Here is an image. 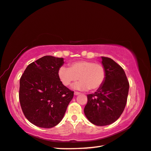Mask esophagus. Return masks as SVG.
Instances as JSON below:
<instances>
[{
  "label": "esophagus",
  "mask_w": 151,
  "mask_h": 151,
  "mask_svg": "<svg viewBox=\"0 0 151 151\" xmlns=\"http://www.w3.org/2000/svg\"><path fill=\"white\" fill-rule=\"evenodd\" d=\"M81 93H79V92H75V95H80Z\"/></svg>",
  "instance_id": "34e87169"
}]
</instances>
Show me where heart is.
Masks as SVG:
<instances>
[{
	"label": "heart",
	"instance_id": "1",
	"mask_svg": "<svg viewBox=\"0 0 151 151\" xmlns=\"http://www.w3.org/2000/svg\"><path fill=\"white\" fill-rule=\"evenodd\" d=\"M59 80L68 87L78 79L79 82L73 85L75 89L85 91L97 90L104 84L106 77L104 66L99 63L89 60H79L70 64V68L62 66L58 71Z\"/></svg>",
	"mask_w": 151,
	"mask_h": 151
}]
</instances>
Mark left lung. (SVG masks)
<instances>
[{
	"mask_svg": "<svg viewBox=\"0 0 151 151\" xmlns=\"http://www.w3.org/2000/svg\"><path fill=\"white\" fill-rule=\"evenodd\" d=\"M106 70L104 84L95 93L87 95L84 113L88 121L96 126L114 123L125 108L129 83L124 69L113 60L101 56Z\"/></svg>",
	"mask_w": 151,
	"mask_h": 151,
	"instance_id": "obj_1",
	"label": "left lung"
}]
</instances>
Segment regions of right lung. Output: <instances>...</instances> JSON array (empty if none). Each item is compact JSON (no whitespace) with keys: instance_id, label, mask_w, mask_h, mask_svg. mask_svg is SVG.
Instances as JSON below:
<instances>
[{"instance_id":"right-lung-1","label":"right lung","mask_w":151,"mask_h":151,"mask_svg":"<svg viewBox=\"0 0 151 151\" xmlns=\"http://www.w3.org/2000/svg\"><path fill=\"white\" fill-rule=\"evenodd\" d=\"M63 58L45 56L29 64L20 78L19 101L31 123L50 128L60 122L74 91L59 80L58 71Z\"/></svg>"}]
</instances>
